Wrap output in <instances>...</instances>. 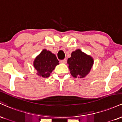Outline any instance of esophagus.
<instances>
[{
  "label": "esophagus",
  "mask_w": 122,
  "mask_h": 122,
  "mask_svg": "<svg viewBox=\"0 0 122 122\" xmlns=\"http://www.w3.org/2000/svg\"><path fill=\"white\" fill-rule=\"evenodd\" d=\"M61 62L63 63V64H65V63L66 62V58H65V59H64V60H61Z\"/></svg>",
  "instance_id": "obj_1"
}]
</instances>
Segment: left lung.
Masks as SVG:
<instances>
[{"label":"left lung","instance_id":"left-lung-1","mask_svg":"<svg viewBox=\"0 0 122 122\" xmlns=\"http://www.w3.org/2000/svg\"><path fill=\"white\" fill-rule=\"evenodd\" d=\"M94 60L90 55L85 54L80 49H76L71 53L67 63L71 75L75 78H84L90 72Z\"/></svg>","mask_w":122,"mask_h":122}]
</instances>
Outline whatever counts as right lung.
Segmentation results:
<instances>
[{
	"mask_svg": "<svg viewBox=\"0 0 122 122\" xmlns=\"http://www.w3.org/2000/svg\"><path fill=\"white\" fill-rule=\"evenodd\" d=\"M59 64L57 57L46 49H43L33 62L34 68L37 71V75L42 77H48L55 67Z\"/></svg>",
	"mask_w": 122,
	"mask_h": 122,
	"instance_id": "add662e5",
	"label": "right lung"
}]
</instances>
